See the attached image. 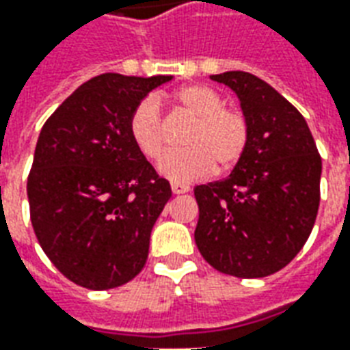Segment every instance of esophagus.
I'll use <instances>...</instances> for the list:
<instances>
[{"mask_svg": "<svg viewBox=\"0 0 350 350\" xmlns=\"http://www.w3.org/2000/svg\"><path fill=\"white\" fill-rule=\"evenodd\" d=\"M170 189H172V193H174V195H182V193H187V191H189V187H187L185 183L172 182L170 183Z\"/></svg>", "mask_w": 350, "mask_h": 350, "instance_id": "1", "label": "esophagus"}]
</instances>
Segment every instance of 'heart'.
Returning a JSON list of instances; mask_svg holds the SVG:
<instances>
[{"label": "heart", "instance_id": "obj_1", "mask_svg": "<svg viewBox=\"0 0 350 350\" xmlns=\"http://www.w3.org/2000/svg\"><path fill=\"white\" fill-rule=\"evenodd\" d=\"M176 103L195 118L183 144L189 148L167 153L159 161V172L172 182H193L206 176L213 167L225 172L242 159L250 125L242 112L225 107V99L202 84L183 86L176 92ZM129 137L148 159H157L167 148L165 123L159 100L148 95L133 108L129 116Z\"/></svg>", "mask_w": 350, "mask_h": 350}]
</instances>
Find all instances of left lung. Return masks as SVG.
<instances>
[{
  "label": "left lung",
  "instance_id": "8db88e82",
  "mask_svg": "<svg viewBox=\"0 0 350 350\" xmlns=\"http://www.w3.org/2000/svg\"><path fill=\"white\" fill-rule=\"evenodd\" d=\"M238 95L250 125L243 157L219 182L195 187V242L215 270L253 279L285 268L308 242L323 161L304 116L255 75H212Z\"/></svg>",
  "mask_w": 350,
  "mask_h": 350
}]
</instances>
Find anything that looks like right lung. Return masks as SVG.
<instances>
[{"mask_svg":"<svg viewBox=\"0 0 350 350\" xmlns=\"http://www.w3.org/2000/svg\"><path fill=\"white\" fill-rule=\"evenodd\" d=\"M172 77L105 72L84 82L42 125L27 176L35 236L57 270L92 291L144 268L150 234L172 197L129 137V116Z\"/></svg>","mask_w":350,"mask_h":350,"instance_id":"add662e5","label":"right lung"}]
</instances>
